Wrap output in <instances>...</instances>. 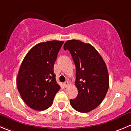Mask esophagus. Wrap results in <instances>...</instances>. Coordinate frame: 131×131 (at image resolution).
<instances>
[{
    "instance_id": "esophagus-1",
    "label": "esophagus",
    "mask_w": 131,
    "mask_h": 131,
    "mask_svg": "<svg viewBox=\"0 0 131 131\" xmlns=\"http://www.w3.org/2000/svg\"><path fill=\"white\" fill-rule=\"evenodd\" d=\"M68 81H65V82H64V83H63V86H64V87H67V86H68Z\"/></svg>"
}]
</instances>
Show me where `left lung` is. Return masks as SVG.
<instances>
[{"label":"left lung","instance_id":"obj_1","mask_svg":"<svg viewBox=\"0 0 131 131\" xmlns=\"http://www.w3.org/2000/svg\"><path fill=\"white\" fill-rule=\"evenodd\" d=\"M75 63V85L78 96L70 100L72 107L86 113L96 108L105 97L109 78L105 63L94 46L79 40H69L64 45Z\"/></svg>","mask_w":131,"mask_h":131}]
</instances>
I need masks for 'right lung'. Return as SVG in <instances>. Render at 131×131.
Listing matches in <instances>:
<instances>
[{
  "mask_svg": "<svg viewBox=\"0 0 131 131\" xmlns=\"http://www.w3.org/2000/svg\"><path fill=\"white\" fill-rule=\"evenodd\" d=\"M63 41L40 42L28 52L21 63L17 86L26 104L36 111H44L53 103L61 87L53 72V65Z\"/></svg>",
  "mask_w": 131,
  "mask_h": 131,
  "instance_id": "add662e5",
  "label": "right lung"
}]
</instances>
